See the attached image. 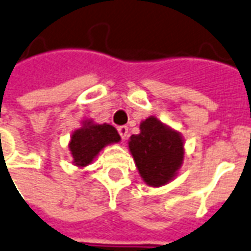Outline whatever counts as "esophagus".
Returning a JSON list of instances; mask_svg holds the SVG:
<instances>
[{
	"label": "esophagus",
	"instance_id": "obj_1",
	"mask_svg": "<svg viewBox=\"0 0 251 251\" xmlns=\"http://www.w3.org/2000/svg\"><path fill=\"white\" fill-rule=\"evenodd\" d=\"M118 132H119L120 137L123 140H126L128 137V127L127 126H120L118 127Z\"/></svg>",
	"mask_w": 251,
	"mask_h": 251
}]
</instances>
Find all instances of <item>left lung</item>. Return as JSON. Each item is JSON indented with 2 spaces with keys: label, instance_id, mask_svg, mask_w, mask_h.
Segmentation results:
<instances>
[{
  "label": "left lung",
  "instance_id": "1",
  "mask_svg": "<svg viewBox=\"0 0 251 251\" xmlns=\"http://www.w3.org/2000/svg\"><path fill=\"white\" fill-rule=\"evenodd\" d=\"M128 147L137 170L148 186L160 187L176 176L183 162V140L176 131L149 116L132 135Z\"/></svg>",
  "mask_w": 251,
  "mask_h": 251
}]
</instances>
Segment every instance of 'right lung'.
<instances>
[{
    "label": "right lung",
    "instance_id": "add662e5",
    "mask_svg": "<svg viewBox=\"0 0 251 251\" xmlns=\"http://www.w3.org/2000/svg\"><path fill=\"white\" fill-rule=\"evenodd\" d=\"M119 133L110 124H94L91 120H86L71 137L69 151L73 162L79 168L87 166L106 145L119 143Z\"/></svg>",
    "mask_w": 251,
    "mask_h": 251
}]
</instances>
